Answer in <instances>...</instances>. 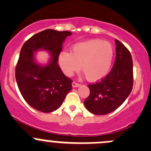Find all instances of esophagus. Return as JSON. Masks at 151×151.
<instances>
[{
    "instance_id": "34e87169",
    "label": "esophagus",
    "mask_w": 151,
    "mask_h": 151,
    "mask_svg": "<svg viewBox=\"0 0 151 151\" xmlns=\"http://www.w3.org/2000/svg\"><path fill=\"white\" fill-rule=\"evenodd\" d=\"M80 85V84L76 83V82H73V83H72V87H73V88H77V87H79Z\"/></svg>"
}]
</instances>
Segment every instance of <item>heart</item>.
<instances>
[{"label":"heart","instance_id":"b5f03b06","mask_svg":"<svg viewBox=\"0 0 151 151\" xmlns=\"http://www.w3.org/2000/svg\"><path fill=\"white\" fill-rule=\"evenodd\" d=\"M113 57V49L107 42L92 39L76 44L71 52L60 53L58 62L65 75L70 77L80 68L89 81H97L109 71Z\"/></svg>","mask_w":151,"mask_h":151}]
</instances>
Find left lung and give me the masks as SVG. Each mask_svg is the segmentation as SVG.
I'll use <instances>...</instances> for the list:
<instances>
[{
  "label": "left lung",
  "instance_id": "left-lung-1",
  "mask_svg": "<svg viewBox=\"0 0 151 151\" xmlns=\"http://www.w3.org/2000/svg\"><path fill=\"white\" fill-rule=\"evenodd\" d=\"M116 58L113 67L101 81L88 87L90 95L85 100L86 109L95 115H106L118 109L130 94L133 87L132 55L115 39Z\"/></svg>",
  "mask_w": 151,
  "mask_h": 151
}]
</instances>
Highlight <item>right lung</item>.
<instances>
[{
    "label": "right lung",
    "mask_w": 151,
    "mask_h": 151,
    "mask_svg": "<svg viewBox=\"0 0 151 151\" xmlns=\"http://www.w3.org/2000/svg\"><path fill=\"white\" fill-rule=\"evenodd\" d=\"M69 31L47 29L33 35L24 43L15 68V77L22 97L28 104L42 112L58 109L72 88V80L67 77L58 64L62 45ZM43 48L52 58L47 66L35 61L34 52Z\"/></svg>",
    "instance_id": "add662e5"
}]
</instances>
